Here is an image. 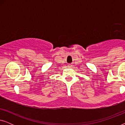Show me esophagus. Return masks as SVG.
Listing matches in <instances>:
<instances>
[{
  "mask_svg": "<svg viewBox=\"0 0 125 125\" xmlns=\"http://www.w3.org/2000/svg\"><path fill=\"white\" fill-rule=\"evenodd\" d=\"M68 66H69V67H71V66H72V64H69L68 65Z\"/></svg>",
  "mask_w": 125,
  "mask_h": 125,
  "instance_id": "34e87169",
  "label": "esophagus"
}]
</instances>
